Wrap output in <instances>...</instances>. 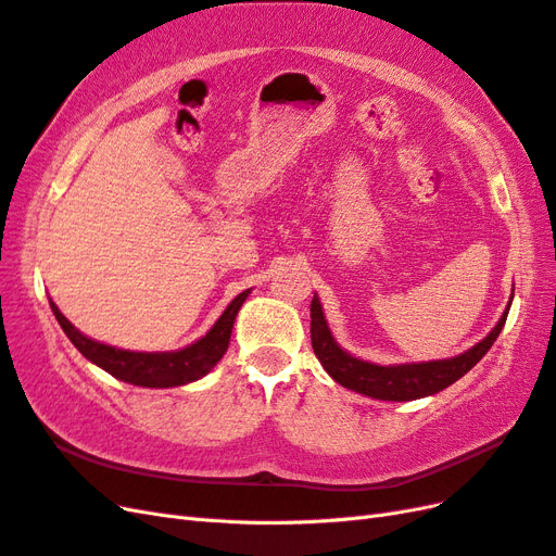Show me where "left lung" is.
I'll return each mask as SVG.
<instances>
[{
  "label": "left lung",
  "mask_w": 556,
  "mask_h": 556,
  "mask_svg": "<svg viewBox=\"0 0 556 556\" xmlns=\"http://www.w3.org/2000/svg\"><path fill=\"white\" fill-rule=\"evenodd\" d=\"M513 296H515V290H513ZM513 296H509L507 308L503 311L496 327H493L482 341L475 343V346L465 353L444 357V359H428V363L377 365V363H369V359L355 357L346 349L339 346L332 329L327 325L320 296L313 294V302H311L313 353L320 359V365L325 367L329 377H332L339 386L355 390L359 395L386 400V402H409L418 397H428L456 383L486 355V351L493 346V341L498 339L501 329L507 320L509 306H513Z\"/></svg>",
  "instance_id": "8db88e82"
}]
</instances>
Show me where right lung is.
<instances>
[{
  "mask_svg": "<svg viewBox=\"0 0 556 556\" xmlns=\"http://www.w3.org/2000/svg\"><path fill=\"white\" fill-rule=\"evenodd\" d=\"M250 292L252 290L238 294L233 302L224 308L217 323L210 327L201 339L189 343L185 349L159 351V353L108 346V343L81 334L79 329L74 327L63 313H60V308L53 304V299H49V304L58 325L63 327V332L67 334V339L74 343V346H77V351L86 359H91V363L98 365L100 369L112 374L114 379L132 383V386H142V388H175V386H187L191 381H199L207 371H213V367L229 349L233 320L245 299L250 296Z\"/></svg>",
  "mask_w": 556,
  "mask_h": 556,
  "instance_id": "1",
  "label": "right lung"
}]
</instances>
